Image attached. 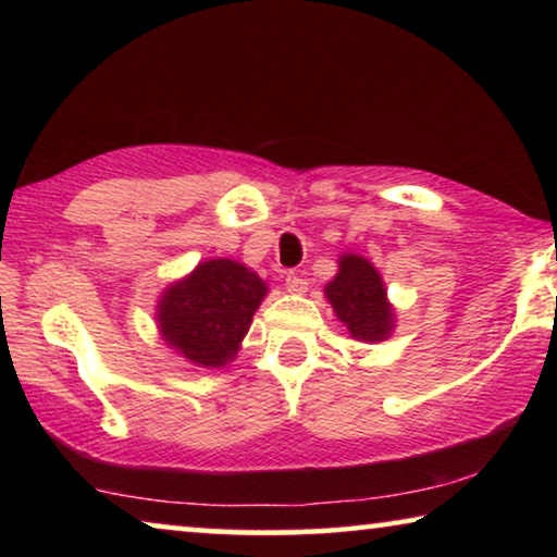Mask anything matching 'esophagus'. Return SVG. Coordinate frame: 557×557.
<instances>
[{"mask_svg":"<svg viewBox=\"0 0 557 557\" xmlns=\"http://www.w3.org/2000/svg\"><path fill=\"white\" fill-rule=\"evenodd\" d=\"M285 287H287V292H292V295H305V292H307V280H305V275H301L299 270H289L287 277H285Z\"/></svg>","mask_w":557,"mask_h":557,"instance_id":"34e87169","label":"esophagus"}]
</instances>
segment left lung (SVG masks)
<instances>
[{"instance_id": "8db88e82", "label": "left lung", "mask_w": 557, "mask_h": 557, "mask_svg": "<svg viewBox=\"0 0 557 557\" xmlns=\"http://www.w3.org/2000/svg\"><path fill=\"white\" fill-rule=\"evenodd\" d=\"M336 262L338 272L324 287L336 319L356 342H385L395 329V307L379 268L356 252H344Z\"/></svg>"}]
</instances>
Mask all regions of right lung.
Listing matches in <instances>:
<instances>
[{
    "label": "right lung",
    "instance_id": "obj_1",
    "mask_svg": "<svg viewBox=\"0 0 557 557\" xmlns=\"http://www.w3.org/2000/svg\"><path fill=\"white\" fill-rule=\"evenodd\" d=\"M268 292V282L238 260H203L159 295V336L184 361L199 369H223L238 356Z\"/></svg>",
    "mask_w": 557,
    "mask_h": 557
}]
</instances>
